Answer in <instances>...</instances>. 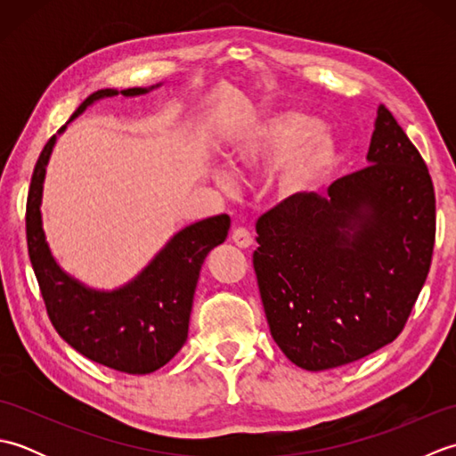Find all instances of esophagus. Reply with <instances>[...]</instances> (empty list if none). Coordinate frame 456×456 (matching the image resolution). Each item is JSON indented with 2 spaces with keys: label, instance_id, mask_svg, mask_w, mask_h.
Wrapping results in <instances>:
<instances>
[{
  "label": "esophagus",
  "instance_id": "1",
  "mask_svg": "<svg viewBox=\"0 0 456 456\" xmlns=\"http://www.w3.org/2000/svg\"><path fill=\"white\" fill-rule=\"evenodd\" d=\"M231 239H233V243L240 248H248L253 245V235H250V231L245 227H235L233 233H231Z\"/></svg>",
  "mask_w": 456,
  "mask_h": 456
}]
</instances>
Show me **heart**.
<instances>
[{"label":"heart","instance_id":"1","mask_svg":"<svg viewBox=\"0 0 456 456\" xmlns=\"http://www.w3.org/2000/svg\"><path fill=\"white\" fill-rule=\"evenodd\" d=\"M337 142L319 129L314 115L282 110L266 115L237 134L229 144L227 162L239 176H253L276 167L274 186L280 196L292 198L309 190L333 170ZM223 186L229 178L221 176Z\"/></svg>","mask_w":456,"mask_h":456}]
</instances>
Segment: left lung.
Listing matches in <instances>:
<instances>
[{
	"label": "left lung",
	"mask_w": 456,
	"mask_h": 456,
	"mask_svg": "<svg viewBox=\"0 0 456 456\" xmlns=\"http://www.w3.org/2000/svg\"><path fill=\"white\" fill-rule=\"evenodd\" d=\"M366 160L335 180L327 198L297 193L256 221L253 266L270 333L305 370L354 362L392 343L429 274L433 182L384 105Z\"/></svg>",
	"instance_id": "obj_1"
}]
</instances>
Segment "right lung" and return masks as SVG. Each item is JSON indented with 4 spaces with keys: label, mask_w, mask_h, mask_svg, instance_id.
Returning <instances> with one entry per match:
<instances>
[{
    "label": "right lung",
    "mask_w": 456,
    "mask_h": 456,
    "mask_svg": "<svg viewBox=\"0 0 456 456\" xmlns=\"http://www.w3.org/2000/svg\"><path fill=\"white\" fill-rule=\"evenodd\" d=\"M152 88H129L121 94L141 95ZM118 94L111 88L94 92L70 121L94 102ZM64 129L66 125L58 133ZM54 142L56 134L48 139L35 164L25 216L28 258L48 319L68 345L94 362L127 374L159 370L186 343L201 265L209 250L227 239L231 219L221 213L188 225L129 284L113 292L92 289L56 265L45 239L43 183Z\"/></svg>",
    "instance_id": "1"
}]
</instances>
